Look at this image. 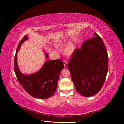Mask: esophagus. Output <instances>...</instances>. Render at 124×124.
I'll use <instances>...</instances> for the list:
<instances>
[{"mask_svg": "<svg viewBox=\"0 0 124 124\" xmlns=\"http://www.w3.org/2000/svg\"><path fill=\"white\" fill-rule=\"evenodd\" d=\"M63 64H64V67H67V64H68V62L67 60H64L63 61Z\"/></svg>", "mask_w": 124, "mask_h": 124, "instance_id": "esophagus-1", "label": "esophagus"}]
</instances>
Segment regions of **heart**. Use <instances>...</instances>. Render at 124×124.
Returning a JSON list of instances; mask_svg holds the SVG:
<instances>
[{
    "instance_id": "b5f03b06",
    "label": "heart",
    "mask_w": 124,
    "mask_h": 124,
    "mask_svg": "<svg viewBox=\"0 0 124 124\" xmlns=\"http://www.w3.org/2000/svg\"><path fill=\"white\" fill-rule=\"evenodd\" d=\"M63 45V43H62V42H60V41H58L56 43V46H58V47L62 46ZM75 48L74 45H73L72 43H69V44H68L67 48L65 50V54L68 55H72L75 51Z\"/></svg>"
}]
</instances>
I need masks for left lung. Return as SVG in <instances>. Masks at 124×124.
Instances as JSON below:
<instances>
[{
	"label": "left lung",
	"instance_id": "left-lung-1",
	"mask_svg": "<svg viewBox=\"0 0 124 124\" xmlns=\"http://www.w3.org/2000/svg\"><path fill=\"white\" fill-rule=\"evenodd\" d=\"M76 49L67 64L77 91L90 97L98 93L106 80L108 56L103 41L96 32Z\"/></svg>",
	"mask_w": 124,
	"mask_h": 124
}]
</instances>
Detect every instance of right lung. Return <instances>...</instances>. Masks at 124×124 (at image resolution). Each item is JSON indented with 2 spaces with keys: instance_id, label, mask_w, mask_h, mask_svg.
Segmentation results:
<instances>
[{
  "instance_id": "right-lung-1",
  "label": "right lung",
  "mask_w": 124,
  "mask_h": 124,
  "mask_svg": "<svg viewBox=\"0 0 124 124\" xmlns=\"http://www.w3.org/2000/svg\"><path fill=\"white\" fill-rule=\"evenodd\" d=\"M28 39L25 36L20 41L14 59V71L21 85L32 96L40 99H46L52 96L57 88L58 81L63 63L60 59L47 61L38 71L31 74H23L18 68L17 62V52L23 43ZM46 59L48 55L44 51Z\"/></svg>"
}]
</instances>
